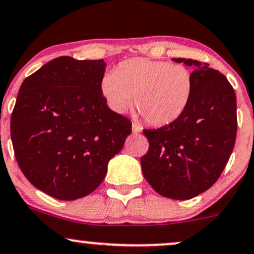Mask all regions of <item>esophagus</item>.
<instances>
[{
  "mask_svg": "<svg viewBox=\"0 0 254 254\" xmlns=\"http://www.w3.org/2000/svg\"><path fill=\"white\" fill-rule=\"evenodd\" d=\"M142 131V127L140 125H138L137 123H132V132L133 133H138Z\"/></svg>",
  "mask_w": 254,
  "mask_h": 254,
  "instance_id": "obj_1",
  "label": "esophagus"
}]
</instances>
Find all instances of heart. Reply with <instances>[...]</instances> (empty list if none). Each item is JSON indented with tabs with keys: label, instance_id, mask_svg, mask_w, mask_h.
<instances>
[{
	"label": "heart",
	"instance_id": "heart-1",
	"mask_svg": "<svg viewBox=\"0 0 254 254\" xmlns=\"http://www.w3.org/2000/svg\"><path fill=\"white\" fill-rule=\"evenodd\" d=\"M193 90L190 69L148 58L122 61L100 81V93L111 111L124 114L135 98L139 114L154 127L172 124L181 117L190 103Z\"/></svg>",
	"mask_w": 254,
	"mask_h": 254
}]
</instances>
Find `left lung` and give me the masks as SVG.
Masks as SVG:
<instances>
[{"mask_svg": "<svg viewBox=\"0 0 254 254\" xmlns=\"http://www.w3.org/2000/svg\"><path fill=\"white\" fill-rule=\"evenodd\" d=\"M172 60L194 67L193 96L174 123L143 131L149 150L140 166L162 196L189 200L212 187L230 160L237 136V97L227 78L208 64Z\"/></svg>", "mask_w": 254, "mask_h": 254, "instance_id": "1", "label": "left lung"}]
</instances>
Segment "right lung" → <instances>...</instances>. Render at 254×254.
<instances>
[{
  "instance_id": "1",
  "label": "right lung",
  "mask_w": 254,
  "mask_h": 254,
  "mask_svg": "<svg viewBox=\"0 0 254 254\" xmlns=\"http://www.w3.org/2000/svg\"><path fill=\"white\" fill-rule=\"evenodd\" d=\"M104 60L60 57L26 78L10 121L23 175L50 196L71 201L91 194L123 148L131 122L100 93Z\"/></svg>"
}]
</instances>
